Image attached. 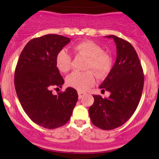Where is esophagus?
I'll use <instances>...</instances> for the list:
<instances>
[{"label":"esophagus","mask_w":159,"mask_h":159,"mask_svg":"<svg viewBox=\"0 0 159 159\" xmlns=\"http://www.w3.org/2000/svg\"><path fill=\"white\" fill-rule=\"evenodd\" d=\"M78 98H83L84 95H85V93L82 92V91H78Z\"/></svg>","instance_id":"34e87169"}]
</instances>
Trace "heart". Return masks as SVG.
Wrapping results in <instances>:
<instances>
[{
    "instance_id": "obj_1",
    "label": "heart",
    "mask_w": 159,
    "mask_h": 159,
    "mask_svg": "<svg viewBox=\"0 0 159 159\" xmlns=\"http://www.w3.org/2000/svg\"><path fill=\"white\" fill-rule=\"evenodd\" d=\"M76 55L88 57L85 69H91L98 78H105L111 68V58L107 53L102 51V48L91 41H84L72 46ZM55 65L61 72L66 73L71 68V57L65 49L57 52L55 57ZM68 85L78 91H86L95 83V75L92 70L85 72L75 71L66 78Z\"/></svg>"
}]
</instances>
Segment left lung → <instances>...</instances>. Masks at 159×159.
<instances>
[{
  "label": "left lung",
  "instance_id": "obj_1",
  "mask_svg": "<svg viewBox=\"0 0 159 159\" xmlns=\"http://www.w3.org/2000/svg\"><path fill=\"white\" fill-rule=\"evenodd\" d=\"M117 57L113 68L99 88L109 91L110 96L103 98L94 94V103L89 113L91 122L103 130L120 127L134 114L140 102L144 86V75L139 56L133 46L115 35Z\"/></svg>",
  "mask_w": 159,
  "mask_h": 159
}]
</instances>
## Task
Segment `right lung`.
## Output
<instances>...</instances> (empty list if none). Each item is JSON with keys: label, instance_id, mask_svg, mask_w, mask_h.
<instances>
[{"label": "right lung", "instance_id": "right-lung-1", "mask_svg": "<svg viewBox=\"0 0 159 159\" xmlns=\"http://www.w3.org/2000/svg\"><path fill=\"white\" fill-rule=\"evenodd\" d=\"M70 41L69 38L57 34L34 38L24 48L15 68L14 86L20 105L34 122L45 129L66 124L78 98L73 88L57 95L51 91L65 83L55 57Z\"/></svg>", "mask_w": 159, "mask_h": 159}]
</instances>
